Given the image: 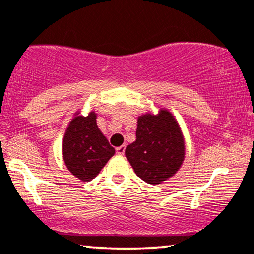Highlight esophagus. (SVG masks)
I'll return each mask as SVG.
<instances>
[{
  "instance_id": "esophagus-1",
  "label": "esophagus",
  "mask_w": 254,
  "mask_h": 254,
  "mask_svg": "<svg viewBox=\"0 0 254 254\" xmlns=\"http://www.w3.org/2000/svg\"><path fill=\"white\" fill-rule=\"evenodd\" d=\"M125 151V144L118 146V148H116V152H117L118 155H123Z\"/></svg>"
}]
</instances>
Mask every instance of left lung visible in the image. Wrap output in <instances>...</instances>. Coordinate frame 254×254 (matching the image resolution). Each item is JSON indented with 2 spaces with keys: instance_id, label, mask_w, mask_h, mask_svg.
Here are the masks:
<instances>
[{
  "instance_id": "8db88e82",
  "label": "left lung",
  "mask_w": 254,
  "mask_h": 254,
  "mask_svg": "<svg viewBox=\"0 0 254 254\" xmlns=\"http://www.w3.org/2000/svg\"><path fill=\"white\" fill-rule=\"evenodd\" d=\"M125 156L136 175L150 185L173 177L186 158L185 136L168 109L137 117L136 140L125 149Z\"/></svg>"
}]
</instances>
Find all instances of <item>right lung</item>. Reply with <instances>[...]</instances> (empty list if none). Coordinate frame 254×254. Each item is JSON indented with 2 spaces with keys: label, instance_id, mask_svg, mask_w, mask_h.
<instances>
[{
  "label": "right lung",
  "instance_id": "right-lung-1",
  "mask_svg": "<svg viewBox=\"0 0 254 254\" xmlns=\"http://www.w3.org/2000/svg\"><path fill=\"white\" fill-rule=\"evenodd\" d=\"M61 152L67 169L80 181H92L100 173L115 155V148L98 127L96 111L82 116L79 109L73 115L65 130Z\"/></svg>",
  "mask_w": 254,
  "mask_h": 254
}]
</instances>
